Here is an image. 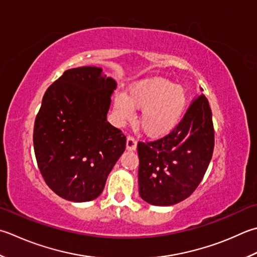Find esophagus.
<instances>
[{"instance_id":"1","label":"esophagus","mask_w":257,"mask_h":257,"mask_svg":"<svg viewBox=\"0 0 257 257\" xmlns=\"http://www.w3.org/2000/svg\"><path fill=\"white\" fill-rule=\"evenodd\" d=\"M125 147H127L128 150H136V148H137V140H136L133 136H128Z\"/></svg>"}]
</instances>
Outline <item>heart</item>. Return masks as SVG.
Segmentation results:
<instances>
[{
	"instance_id": "1",
	"label": "heart",
	"mask_w": 257,
	"mask_h": 257,
	"mask_svg": "<svg viewBox=\"0 0 257 257\" xmlns=\"http://www.w3.org/2000/svg\"><path fill=\"white\" fill-rule=\"evenodd\" d=\"M187 92L182 85L162 78L146 79L129 88L127 98L119 94L114 109L121 120H130L133 109L142 110L139 122L144 133L153 138L164 137L182 121L187 108Z\"/></svg>"
}]
</instances>
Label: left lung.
<instances>
[{
  "label": "left lung",
  "mask_w": 257,
  "mask_h": 257,
  "mask_svg": "<svg viewBox=\"0 0 257 257\" xmlns=\"http://www.w3.org/2000/svg\"><path fill=\"white\" fill-rule=\"evenodd\" d=\"M214 136L208 100L199 94L172 133L138 143L140 197L155 206L174 205L189 197L208 168Z\"/></svg>",
  "instance_id": "obj_1"
}]
</instances>
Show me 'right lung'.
<instances>
[{
	"instance_id": "right-lung-1",
	"label": "right lung",
	"mask_w": 257,
	"mask_h": 257,
	"mask_svg": "<svg viewBox=\"0 0 257 257\" xmlns=\"http://www.w3.org/2000/svg\"><path fill=\"white\" fill-rule=\"evenodd\" d=\"M117 83L98 67L67 70L45 91L33 130L34 154L44 182L71 202L102 193L125 149V136L107 121Z\"/></svg>"
}]
</instances>
